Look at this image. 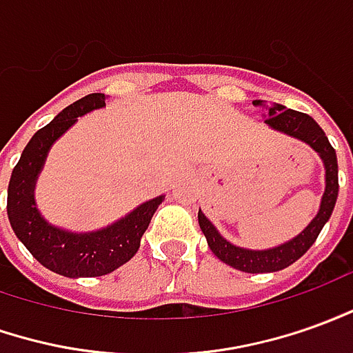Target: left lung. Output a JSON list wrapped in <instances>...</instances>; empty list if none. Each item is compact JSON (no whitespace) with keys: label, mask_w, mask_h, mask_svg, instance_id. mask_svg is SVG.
<instances>
[{"label":"left lung","mask_w":353,"mask_h":353,"mask_svg":"<svg viewBox=\"0 0 353 353\" xmlns=\"http://www.w3.org/2000/svg\"><path fill=\"white\" fill-rule=\"evenodd\" d=\"M255 107H263L265 125L273 128L276 132L290 136L294 140H300L305 145H310L313 152L317 153L325 167V192L321 196L319 211L311 219L310 225L303 228L300 234H296L284 244L267 248V250H250L228 242L227 238L219 232L215 225L209 221L203 211H198V223H200L201 232L205 234L209 250L217 255L223 263L234 267L244 273H274L283 271L288 265L298 261L317 240L319 232L325 227V223L332 215V209L339 198V161H336V152L330 145L329 138L325 136L321 128L310 115L286 109L281 103L267 105L261 99H255Z\"/></svg>","instance_id":"obj_1"}]
</instances>
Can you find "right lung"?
I'll use <instances>...</instances> for the list:
<instances>
[{"label": "right lung", "mask_w": 353, "mask_h": 353, "mask_svg": "<svg viewBox=\"0 0 353 353\" xmlns=\"http://www.w3.org/2000/svg\"><path fill=\"white\" fill-rule=\"evenodd\" d=\"M101 107H105V94H90L65 107L50 125L40 128L14 165L7 188V217L17 238L46 269L69 279L113 273L132 259L153 213L165 200L161 194L140 203L115 223L90 232L55 227L40 213L34 190L51 145L79 121V117Z\"/></svg>", "instance_id": "obj_1"}]
</instances>
